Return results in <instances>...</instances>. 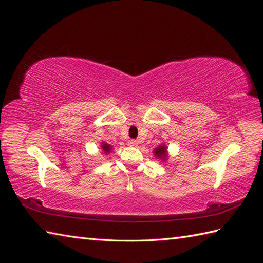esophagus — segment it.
<instances>
[{
    "label": "esophagus",
    "mask_w": 263,
    "mask_h": 263,
    "mask_svg": "<svg viewBox=\"0 0 263 263\" xmlns=\"http://www.w3.org/2000/svg\"><path fill=\"white\" fill-rule=\"evenodd\" d=\"M137 145H138V141H137V140H135V139L128 140V146H130V147H136Z\"/></svg>",
    "instance_id": "esophagus-1"
}]
</instances>
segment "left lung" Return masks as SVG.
Instances as JSON below:
<instances>
[{
	"label": "left lung",
	"mask_w": 263,
	"mask_h": 263,
	"mask_svg": "<svg viewBox=\"0 0 263 263\" xmlns=\"http://www.w3.org/2000/svg\"><path fill=\"white\" fill-rule=\"evenodd\" d=\"M154 153H155V156H157L158 158L165 159L166 158V147H164V146L158 147L154 150Z\"/></svg>",
	"instance_id": "1"
}]
</instances>
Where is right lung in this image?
Instances as JSON below:
<instances>
[{
  "mask_svg": "<svg viewBox=\"0 0 263 263\" xmlns=\"http://www.w3.org/2000/svg\"><path fill=\"white\" fill-rule=\"evenodd\" d=\"M110 149H112V148H110V146L108 144H102V150L104 151L105 154H108L109 151H110Z\"/></svg>",
  "mask_w": 263,
  "mask_h": 263,
  "instance_id": "add662e5",
  "label": "right lung"
}]
</instances>
